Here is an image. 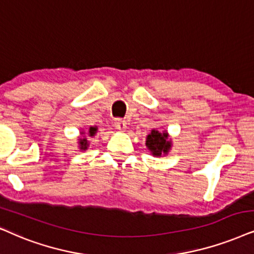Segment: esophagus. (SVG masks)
<instances>
[{
    "label": "esophagus",
    "mask_w": 254,
    "mask_h": 254,
    "mask_svg": "<svg viewBox=\"0 0 254 254\" xmlns=\"http://www.w3.org/2000/svg\"><path fill=\"white\" fill-rule=\"evenodd\" d=\"M114 125H115V127H117V129H119V130H125L127 128V123H126V120H124V119H117L115 120Z\"/></svg>",
    "instance_id": "1"
}]
</instances>
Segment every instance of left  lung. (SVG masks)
I'll return each mask as SVG.
<instances>
[{
    "label": "left lung",
    "instance_id": "1",
    "mask_svg": "<svg viewBox=\"0 0 254 254\" xmlns=\"http://www.w3.org/2000/svg\"><path fill=\"white\" fill-rule=\"evenodd\" d=\"M167 133H159L157 130H151V133L147 136L146 146L155 156H161V154H167L169 151L171 143L167 141Z\"/></svg>",
    "mask_w": 254,
    "mask_h": 254
}]
</instances>
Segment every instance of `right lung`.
<instances>
[{
	"mask_svg": "<svg viewBox=\"0 0 254 254\" xmlns=\"http://www.w3.org/2000/svg\"><path fill=\"white\" fill-rule=\"evenodd\" d=\"M95 131H97V128L91 127L90 130H88V134H90V136H93V135L95 134ZM79 143H80V149H84V150L87 149L88 144H87V140L86 139H83V140L80 139V142H79Z\"/></svg>",
	"mask_w": 254,
	"mask_h": 254,
	"instance_id": "obj_1",
	"label": "right lung"
}]
</instances>
